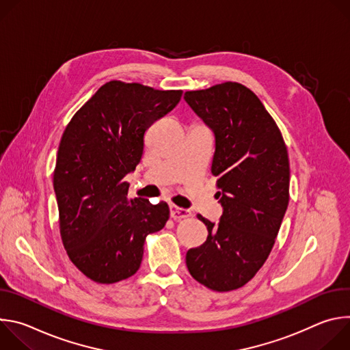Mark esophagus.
<instances>
[{"label": "esophagus", "mask_w": 350, "mask_h": 350, "mask_svg": "<svg viewBox=\"0 0 350 350\" xmlns=\"http://www.w3.org/2000/svg\"><path fill=\"white\" fill-rule=\"evenodd\" d=\"M169 208H170V217L173 220H181V219H187L191 216V212L188 209H183L176 205H170Z\"/></svg>", "instance_id": "34e87169"}]
</instances>
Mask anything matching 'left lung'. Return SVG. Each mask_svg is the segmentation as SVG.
Here are the masks:
<instances>
[{
	"label": "left lung",
	"instance_id": "8db88e82",
	"mask_svg": "<svg viewBox=\"0 0 350 350\" xmlns=\"http://www.w3.org/2000/svg\"><path fill=\"white\" fill-rule=\"evenodd\" d=\"M187 104L215 133L212 174L223 215H198L206 241L187 252L189 274L209 289L234 291L269 258L289 202V159L282 134L247 87L226 81L187 91Z\"/></svg>",
	"mask_w": 350,
	"mask_h": 350
}]
</instances>
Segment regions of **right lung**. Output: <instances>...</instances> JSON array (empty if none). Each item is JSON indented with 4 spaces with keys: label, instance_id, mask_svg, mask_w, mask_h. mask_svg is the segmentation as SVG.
I'll list each match as a JSON object with an SVG mask.
<instances>
[{
    "label": "right lung",
    "instance_id": "1",
    "mask_svg": "<svg viewBox=\"0 0 350 350\" xmlns=\"http://www.w3.org/2000/svg\"><path fill=\"white\" fill-rule=\"evenodd\" d=\"M181 94L108 81L62 134L54 170L61 238L72 263L98 284L135 274L146 235L169 220L166 202L129 199L123 178L141 161L148 127L167 115Z\"/></svg>",
    "mask_w": 350,
    "mask_h": 350
}]
</instances>
